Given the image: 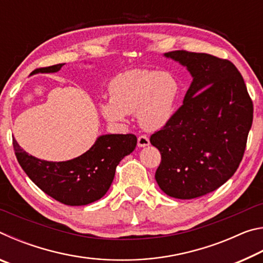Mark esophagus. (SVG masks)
<instances>
[{
  "instance_id": "esophagus-1",
  "label": "esophagus",
  "mask_w": 263,
  "mask_h": 263,
  "mask_svg": "<svg viewBox=\"0 0 263 263\" xmlns=\"http://www.w3.org/2000/svg\"><path fill=\"white\" fill-rule=\"evenodd\" d=\"M149 145V139L147 136H140L138 137V146L139 147H145V146Z\"/></svg>"
}]
</instances>
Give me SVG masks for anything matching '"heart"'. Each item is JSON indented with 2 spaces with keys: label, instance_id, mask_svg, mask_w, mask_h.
Segmentation results:
<instances>
[{
  "label": "heart",
  "instance_id": "b5f03b06",
  "mask_svg": "<svg viewBox=\"0 0 263 263\" xmlns=\"http://www.w3.org/2000/svg\"><path fill=\"white\" fill-rule=\"evenodd\" d=\"M110 100L100 105L105 119L114 123L126 121L136 114L147 131L167 125L176 112L181 83L174 74L149 69H133L116 77L110 83Z\"/></svg>",
  "mask_w": 263,
  "mask_h": 263
}]
</instances>
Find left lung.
<instances>
[{
	"mask_svg": "<svg viewBox=\"0 0 263 263\" xmlns=\"http://www.w3.org/2000/svg\"><path fill=\"white\" fill-rule=\"evenodd\" d=\"M164 57L185 66L193 82L172 121L151 136L161 153L155 180L171 197H201L238 169L253 123V102L230 60L188 51Z\"/></svg>",
	"mask_w": 263,
	"mask_h": 263,
	"instance_id": "8db88e82",
	"label": "left lung"
}]
</instances>
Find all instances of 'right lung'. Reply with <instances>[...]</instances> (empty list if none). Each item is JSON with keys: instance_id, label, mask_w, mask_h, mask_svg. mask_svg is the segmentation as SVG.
<instances>
[{"instance_id": "add662e5", "label": "right lung", "mask_w": 263, "mask_h": 263, "mask_svg": "<svg viewBox=\"0 0 263 263\" xmlns=\"http://www.w3.org/2000/svg\"><path fill=\"white\" fill-rule=\"evenodd\" d=\"M64 65L38 68L33 73H55ZM12 145L21 167L38 188L58 202L79 206L95 202L106 194L116 167L136 148L137 137L131 133L101 136L86 153L61 162L32 157L15 139Z\"/></svg>"}]
</instances>
